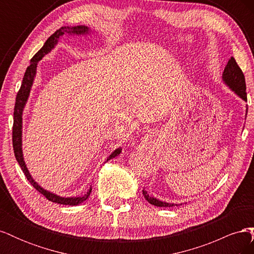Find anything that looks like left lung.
<instances>
[{
    "label": "left lung",
    "instance_id": "obj_1",
    "mask_svg": "<svg viewBox=\"0 0 254 254\" xmlns=\"http://www.w3.org/2000/svg\"><path fill=\"white\" fill-rule=\"evenodd\" d=\"M222 78H224V81L228 84V86L231 88L235 93L242 97L244 101L247 102V93H246V81H245V76L243 71L241 70V67L238 66L236 60L234 57H231L229 59L228 64L224 70V74H222ZM247 115V114H246ZM143 195L145 197L146 200H147L150 204H153L156 206H174L177 204L174 203H167L160 201L158 199L150 197L147 191L143 190Z\"/></svg>",
    "mask_w": 254,
    "mask_h": 254
}]
</instances>
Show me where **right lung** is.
<instances>
[{"mask_svg":"<svg viewBox=\"0 0 254 254\" xmlns=\"http://www.w3.org/2000/svg\"><path fill=\"white\" fill-rule=\"evenodd\" d=\"M89 32V28L87 26H75V27H68V26H64V27H60L59 29H57L55 33H54L49 39L45 41L43 47L40 49V51L38 52L36 55L30 59V64L27 66L24 77H23L22 80V84L21 88L18 92L17 97H16V105H14V110H13V126H12V146H13V152L14 156H16V159L18 161L19 165L21 166V170L24 173L25 177L27 178V180L30 182V184L41 193L42 195H44V197L48 199V200L52 201V202H56L59 204H65V205H77L81 202H83L86 199L90 196V193L92 190V188L90 187V190L84 194L82 197H72V198H64L57 196L55 194H52L50 191L43 190L42 188H40L38 184L34 181V179L32 178V176L29 175V172L27 171V167L24 163V160H23V155H22V147H21V134H22V111L23 108H24L25 103L28 98L29 95V91H30V87H32L33 81H34V77L36 74V67H37V64L38 61L40 59H42V57L44 55H47L48 53L51 52V50L55 47V44L58 41V38L60 36H63L64 34H86ZM121 148L115 149L111 155L109 156V158L107 159V161L117 157L118 155L121 153Z\"/></svg>","mask_w":254,"mask_h":254,"instance_id":"1","label":"right lung"}]
</instances>
